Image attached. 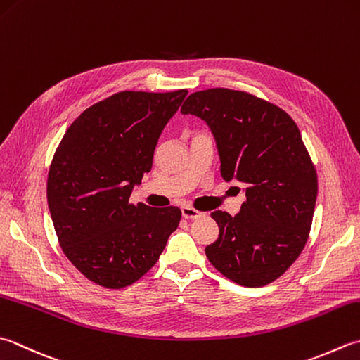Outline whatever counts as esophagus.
Segmentation results:
<instances>
[{
    "label": "esophagus",
    "mask_w": 360,
    "mask_h": 360,
    "mask_svg": "<svg viewBox=\"0 0 360 360\" xmlns=\"http://www.w3.org/2000/svg\"><path fill=\"white\" fill-rule=\"evenodd\" d=\"M181 212L186 220H193V218H200L204 215V212H201V210H196L195 207H190V206L181 207Z\"/></svg>",
    "instance_id": "1"
}]
</instances>
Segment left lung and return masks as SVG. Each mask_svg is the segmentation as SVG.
<instances>
[{"label":"left lung","instance_id":"1","mask_svg":"<svg viewBox=\"0 0 360 360\" xmlns=\"http://www.w3.org/2000/svg\"><path fill=\"white\" fill-rule=\"evenodd\" d=\"M182 114L212 129L224 181L245 186L246 201L206 246L209 262L232 283L262 287L290 269L312 226L319 179L297 123L285 110L243 90L207 89L184 101Z\"/></svg>","mask_w":360,"mask_h":360}]
</instances>
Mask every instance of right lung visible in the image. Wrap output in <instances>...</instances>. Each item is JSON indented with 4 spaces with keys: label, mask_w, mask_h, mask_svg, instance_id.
<instances>
[{
    "label": "right lung",
    "mask_w": 360,
    "mask_h": 360,
    "mask_svg": "<svg viewBox=\"0 0 360 360\" xmlns=\"http://www.w3.org/2000/svg\"><path fill=\"white\" fill-rule=\"evenodd\" d=\"M186 95L118 91L63 134L48 172V207L63 255L91 283H137L178 228L181 209L132 204L129 196L151 170L160 132Z\"/></svg>",
    "instance_id": "right-lung-1"
}]
</instances>
